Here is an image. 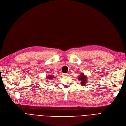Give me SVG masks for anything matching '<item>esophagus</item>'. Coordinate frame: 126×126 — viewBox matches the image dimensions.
I'll use <instances>...</instances> for the list:
<instances>
[{"instance_id": "obj_1", "label": "esophagus", "mask_w": 126, "mask_h": 126, "mask_svg": "<svg viewBox=\"0 0 126 126\" xmlns=\"http://www.w3.org/2000/svg\"><path fill=\"white\" fill-rule=\"evenodd\" d=\"M63 75H65V76H67V75H68V73H63Z\"/></svg>"}]
</instances>
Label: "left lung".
Segmentation results:
<instances>
[{
	"mask_svg": "<svg viewBox=\"0 0 126 126\" xmlns=\"http://www.w3.org/2000/svg\"><path fill=\"white\" fill-rule=\"evenodd\" d=\"M78 79H79V81H81V85H85L86 83H87V77L85 76L84 73H81V75H80L79 76H78Z\"/></svg>",
	"mask_w": 126,
	"mask_h": 126,
	"instance_id": "1",
	"label": "left lung"
}]
</instances>
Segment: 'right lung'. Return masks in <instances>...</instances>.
<instances>
[{
    "label": "right lung",
    "mask_w": 126,
    "mask_h": 126,
    "mask_svg": "<svg viewBox=\"0 0 126 126\" xmlns=\"http://www.w3.org/2000/svg\"><path fill=\"white\" fill-rule=\"evenodd\" d=\"M55 78V77H54V76L48 75V76H47V77L46 78L49 79H53V78Z\"/></svg>",
    "instance_id": "obj_1"
}]
</instances>
